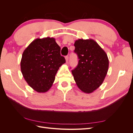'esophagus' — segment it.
Segmentation results:
<instances>
[{
    "mask_svg": "<svg viewBox=\"0 0 133 133\" xmlns=\"http://www.w3.org/2000/svg\"><path fill=\"white\" fill-rule=\"evenodd\" d=\"M65 60H66V62L68 63V60H69V57H68V56H66V57H65Z\"/></svg>",
    "mask_w": 133,
    "mask_h": 133,
    "instance_id": "obj_1",
    "label": "esophagus"
}]
</instances>
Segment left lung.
I'll use <instances>...</instances> for the list:
<instances>
[{
	"instance_id": "obj_1",
	"label": "left lung",
	"mask_w": 133,
	"mask_h": 133,
	"mask_svg": "<svg viewBox=\"0 0 133 133\" xmlns=\"http://www.w3.org/2000/svg\"><path fill=\"white\" fill-rule=\"evenodd\" d=\"M79 62L71 70L76 85L85 93H91L102 85L109 68L107 54L92 39H79L74 43Z\"/></svg>"
}]
</instances>
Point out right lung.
<instances>
[{
    "label": "right lung",
    "instance_id": "1",
    "mask_svg": "<svg viewBox=\"0 0 133 133\" xmlns=\"http://www.w3.org/2000/svg\"><path fill=\"white\" fill-rule=\"evenodd\" d=\"M65 63L54 38H37L24 51L21 69L24 78L38 92L49 90L59 67Z\"/></svg>",
    "mask_w": 133,
    "mask_h": 133
}]
</instances>
